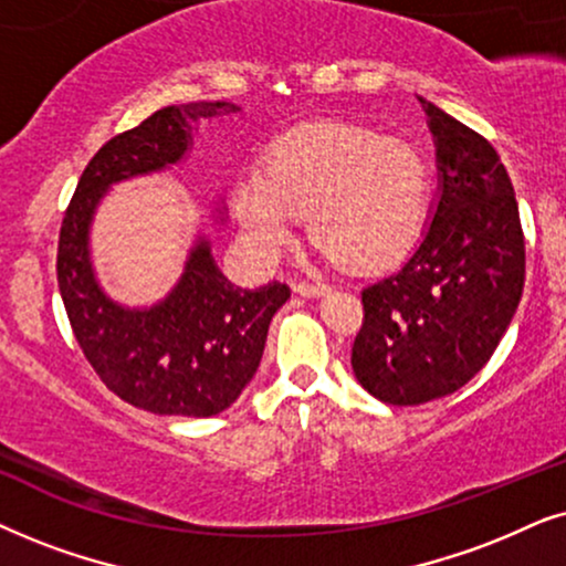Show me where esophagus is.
Here are the masks:
<instances>
[{"label":"esophagus","instance_id":"esophagus-1","mask_svg":"<svg viewBox=\"0 0 566 566\" xmlns=\"http://www.w3.org/2000/svg\"><path fill=\"white\" fill-rule=\"evenodd\" d=\"M295 292L303 297H315V295H323V292H328V284L326 282H295Z\"/></svg>","mask_w":566,"mask_h":566}]
</instances>
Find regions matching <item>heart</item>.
<instances>
[{
    "instance_id": "heart-1",
    "label": "heart",
    "mask_w": 566,
    "mask_h": 566,
    "mask_svg": "<svg viewBox=\"0 0 566 566\" xmlns=\"http://www.w3.org/2000/svg\"><path fill=\"white\" fill-rule=\"evenodd\" d=\"M432 170L411 142L352 120H311L276 137L261 170L232 186V217L263 255L284 251L307 214L311 238L344 266L375 271L417 243Z\"/></svg>"
}]
</instances>
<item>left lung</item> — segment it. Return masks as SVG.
I'll list each match as a JSON object with an SVG mask.
<instances>
[{"instance_id": "left-lung-1", "label": "left lung", "mask_w": 566, "mask_h": 566, "mask_svg": "<svg viewBox=\"0 0 566 566\" xmlns=\"http://www.w3.org/2000/svg\"><path fill=\"white\" fill-rule=\"evenodd\" d=\"M440 196L401 269L361 290L352 370L367 394L419 406L455 394L492 357L525 284V240L496 149L419 97Z\"/></svg>"}]
</instances>
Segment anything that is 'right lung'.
Segmentation results:
<instances>
[{
	"label": "right lung",
	"instance_id": "right-lung-1",
	"mask_svg": "<svg viewBox=\"0 0 566 566\" xmlns=\"http://www.w3.org/2000/svg\"><path fill=\"white\" fill-rule=\"evenodd\" d=\"M235 111L228 101L168 105L105 142L82 172L59 232V292L87 361L118 398L165 417H214L238 401L259 370L269 323L290 287H235L199 235L163 303L124 307L97 282L90 224L113 184L168 170L188 155L201 118Z\"/></svg>",
	"mask_w": 566,
	"mask_h": 566
}]
</instances>
